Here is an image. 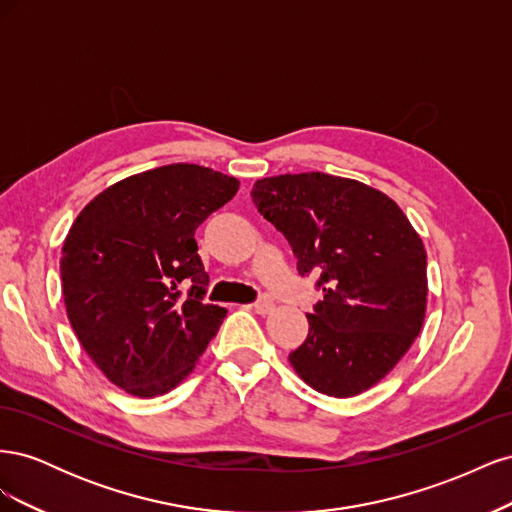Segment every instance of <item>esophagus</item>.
I'll return each instance as SVG.
<instances>
[{
  "label": "esophagus",
  "instance_id": "1",
  "mask_svg": "<svg viewBox=\"0 0 512 512\" xmlns=\"http://www.w3.org/2000/svg\"><path fill=\"white\" fill-rule=\"evenodd\" d=\"M254 309H256V314L267 316V314L273 312V301L271 299H260L258 303H254Z\"/></svg>",
  "mask_w": 512,
  "mask_h": 512
}]
</instances>
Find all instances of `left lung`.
I'll use <instances>...</instances> for the list:
<instances>
[{"mask_svg": "<svg viewBox=\"0 0 512 512\" xmlns=\"http://www.w3.org/2000/svg\"><path fill=\"white\" fill-rule=\"evenodd\" d=\"M252 200L324 292L307 314V339L288 356L294 371L329 397L378 384L421 333L427 307V252L404 211L380 190L327 173L258 179Z\"/></svg>", "mask_w": 512, "mask_h": 512, "instance_id": "1", "label": "left lung"}]
</instances>
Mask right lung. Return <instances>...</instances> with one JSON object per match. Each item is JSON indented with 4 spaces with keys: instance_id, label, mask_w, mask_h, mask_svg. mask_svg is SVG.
Masks as SVG:
<instances>
[{
    "instance_id": "add662e5",
    "label": "right lung",
    "mask_w": 512,
    "mask_h": 512,
    "mask_svg": "<svg viewBox=\"0 0 512 512\" xmlns=\"http://www.w3.org/2000/svg\"><path fill=\"white\" fill-rule=\"evenodd\" d=\"M237 190L213 168L168 164L117 181L74 220L59 260L68 320L126 393L173 391L218 333L226 309L203 301L194 232Z\"/></svg>"
}]
</instances>
